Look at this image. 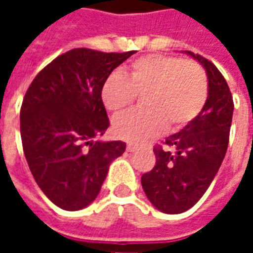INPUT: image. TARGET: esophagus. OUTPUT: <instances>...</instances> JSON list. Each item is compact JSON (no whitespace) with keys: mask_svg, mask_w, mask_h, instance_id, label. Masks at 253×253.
I'll use <instances>...</instances> for the list:
<instances>
[{"mask_svg":"<svg viewBox=\"0 0 253 253\" xmlns=\"http://www.w3.org/2000/svg\"><path fill=\"white\" fill-rule=\"evenodd\" d=\"M138 149H139V146L134 145V143H128L127 145V152H137Z\"/></svg>","mask_w":253,"mask_h":253,"instance_id":"esophagus-1","label":"esophagus"}]
</instances>
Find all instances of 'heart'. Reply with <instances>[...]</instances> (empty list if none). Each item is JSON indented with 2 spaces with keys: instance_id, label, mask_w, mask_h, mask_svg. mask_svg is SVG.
I'll return each instance as SVG.
<instances>
[{
  "instance_id": "b5f03b06",
  "label": "heart",
  "mask_w": 253,
  "mask_h": 253,
  "mask_svg": "<svg viewBox=\"0 0 253 253\" xmlns=\"http://www.w3.org/2000/svg\"><path fill=\"white\" fill-rule=\"evenodd\" d=\"M146 110L114 122V132L128 142L142 143L165 131L180 130L195 119L209 97L205 69L195 61L152 54L123 72L112 73L101 85V101L115 115L125 114L143 96Z\"/></svg>"
}]
</instances>
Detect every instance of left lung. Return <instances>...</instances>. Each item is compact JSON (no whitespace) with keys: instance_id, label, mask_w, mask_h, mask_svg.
<instances>
[{"instance_id":"8db88e82","label":"left lung","mask_w":253,"mask_h":253,"mask_svg":"<svg viewBox=\"0 0 253 253\" xmlns=\"http://www.w3.org/2000/svg\"><path fill=\"white\" fill-rule=\"evenodd\" d=\"M186 52L206 70V104L194 121L167 138L164 146H154L156 165L141 177L149 201L167 214L187 211L211 184L226 154L234 108L228 83L215 65L199 54Z\"/></svg>"}]
</instances>
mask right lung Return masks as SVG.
I'll return each mask as SVG.
<instances>
[{
  "instance_id": "add662e5",
  "label": "right lung",
  "mask_w": 253,
  "mask_h": 253,
  "mask_svg": "<svg viewBox=\"0 0 253 253\" xmlns=\"http://www.w3.org/2000/svg\"><path fill=\"white\" fill-rule=\"evenodd\" d=\"M135 51L74 48L57 57L31 83L20 111L25 159L50 201L77 211L99 195L122 141H93L110 126L101 85Z\"/></svg>"
}]
</instances>
